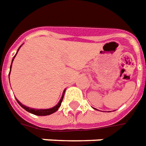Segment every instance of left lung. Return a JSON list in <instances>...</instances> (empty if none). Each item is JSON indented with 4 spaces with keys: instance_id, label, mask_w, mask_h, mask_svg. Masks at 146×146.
I'll return each mask as SVG.
<instances>
[{
    "instance_id": "8db88e82",
    "label": "left lung",
    "mask_w": 146,
    "mask_h": 146,
    "mask_svg": "<svg viewBox=\"0 0 146 146\" xmlns=\"http://www.w3.org/2000/svg\"><path fill=\"white\" fill-rule=\"evenodd\" d=\"M94 109H96V108H94ZM96 110H97V109H96ZM108 112H110V111H108Z\"/></svg>"
}]
</instances>
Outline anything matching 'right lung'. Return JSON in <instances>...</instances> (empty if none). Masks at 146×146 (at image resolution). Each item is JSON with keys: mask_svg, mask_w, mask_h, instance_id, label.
<instances>
[{"mask_svg": "<svg viewBox=\"0 0 146 146\" xmlns=\"http://www.w3.org/2000/svg\"><path fill=\"white\" fill-rule=\"evenodd\" d=\"M21 47V46H20V47H19V49H18V50H17V52L19 51V50H20V48ZM17 54V53L16 54V55ZM16 55L14 56V58H13V61H12V63H13V60H14V58H15V57H16ZM11 69H12V64H11V66H10V72H11ZM10 72H9V74H10ZM65 92H66V89L64 90V92H63L62 93V98H61V100H59L58 104L57 105H55L54 107H53V108H48V109H35V108H28V107H27V106H25V105H23V104H21L17 99H16V101H17V103L19 104L23 108L24 110H26L27 111L30 112V113H31V114H33V115H38V116H46V115H51V114H53V113H54L55 111H57L58 110L59 107L61 106V104H62V100H63V97H64V94H65Z\"/></svg>", "mask_w": 146, "mask_h": 146, "instance_id": "1", "label": "right lung"}]
</instances>
